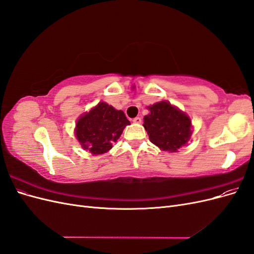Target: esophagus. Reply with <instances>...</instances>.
Instances as JSON below:
<instances>
[{"mask_svg":"<svg viewBox=\"0 0 254 254\" xmlns=\"http://www.w3.org/2000/svg\"><path fill=\"white\" fill-rule=\"evenodd\" d=\"M132 122H133V123H135V124H141L142 119H141V118H139V117H136V118H134V119L132 120Z\"/></svg>","mask_w":254,"mask_h":254,"instance_id":"34e87169","label":"esophagus"}]
</instances>
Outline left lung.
Instances as JSON below:
<instances>
[{
  "label": "left lung",
  "instance_id": "8db88e82",
  "mask_svg": "<svg viewBox=\"0 0 254 254\" xmlns=\"http://www.w3.org/2000/svg\"><path fill=\"white\" fill-rule=\"evenodd\" d=\"M147 108L150 112L144 117L143 126L151 143L164 151L176 152L189 142L193 130L186 113L165 101Z\"/></svg>",
  "mask_w": 254,
  "mask_h": 254
}]
</instances>
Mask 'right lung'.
Wrapping results in <instances>:
<instances>
[{
    "label": "right lung",
    "instance_id": "obj_1",
    "mask_svg": "<svg viewBox=\"0 0 254 254\" xmlns=\"http://www.w3.org/2000/svg\"><path fill=\"white\" fill-rule=\"evenodd\" d=\"M130 124L125 113L101 102L76 123L75 135L83 149L92 155H102L112 148L124 128Z\"/></svg>",
    "mask_w": 254,
    "mask_h": 254
}]
</instances>
